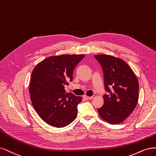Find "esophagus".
<instances>
[{"instance_id":"obj_1","label":"esophagus","mask_w":156,"mask_h":156,"mask_svg":"<svg viewBox=\"0 0 156 156\" xmlns=\"http://www.w3.org/2000/svg\"><path fill=\"white\" fill-rule=\"evenodd\" d=\"M83 98H85V100H91L93 98V97H89V96H87V95H83Z\"/></svg>"}]
</instances>
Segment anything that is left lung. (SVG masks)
<instances>
[{
  "label": "left lung",
  "instance_id": "left-lung-1",
  "mask_svg": "<svg viewBox=\"0 0 156 156\" xmlns=\"http://www.w3.org/2000/svg\"><path fill=\"white\" fill-rule=\"evenodd\" d=\"M94 56L102 67L105 89L109 93L103 96L104 104L98 108V114L108 123L119 124L131 115L137 104V78L122 59L107 54Z\"/></svg>",
  "mask_w": 156,
  "mask_h": 156
}]
</instances>
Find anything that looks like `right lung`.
I'll list each match as a JSON object with an SVG mask.
<instances>
[{
	"instance_id": "right-lung-1",
	"label": "right lung",
	"mask_w": 156,
	"mask_h": 156,
	"mask_svg": "<svg viewBox=\"0 0 156 156\" xmlns=\"http://www.w3.org/2000/svg\"><path fill=\"white\" fill-rule=\"evenodd\" d=\"M85 55L52 56L38 63L29 85L33 107L46 123L56 128L71 124L78 114L82 97L66 93L65 85L73 80L75 67Z\"/></svg>"
}]
</instances>
